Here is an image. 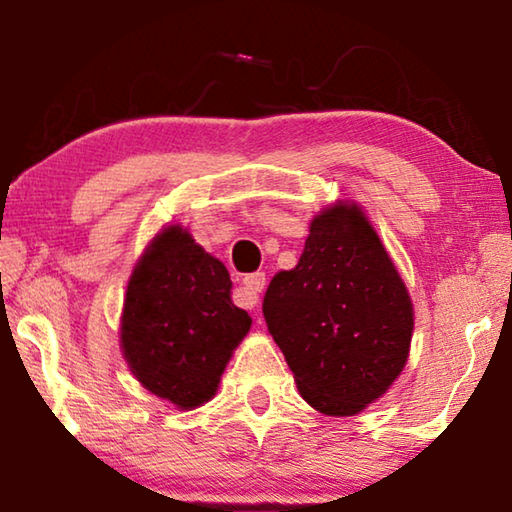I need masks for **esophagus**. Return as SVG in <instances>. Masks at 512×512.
<instances>
[{"mask_svg":"<svg viewBox=\"0 0 512 512\" xmlns=\"http://www.w3.org/2000/svg\"><path fill=\"white\" fill-rule=\"evenodd\" d=\"M266 287V275L264 273H250L244 277V287L237 293L239 305L246 309H255L259 305V293Z\"/></svg>","mask_w":512,"mask_h":512,"instance_id":"34e87169","label":"esophagus"}]
</instances>
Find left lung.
<instances>
[{"label":"left lung","instance_id":"8db88e82","mask_svg":"<svg viewBox=\"0 0 512 512\" xmlns=\"http://www.w3.org/2000/svg\"><path fill=\"white\" fill-rule=\"evenodd\" d=\"M262 309L300 395L325 415L359 413L409 357L411 298L357 205L311 221L298 266L273 277Z\"/></svg>","mask_w":512,"mask_h":512}]
</instances>
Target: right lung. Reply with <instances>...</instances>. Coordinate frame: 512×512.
Masks as SVG:
<instances>
[{"mask_svg":"<svg viewBox=\"0 0 512 512\" xmlns=\"http://www.w3.org/2000/svg\"><path fill=\"white\" fill-rule=\"evenodd\" d=\"M230 273L171 225L146 248L128 282L121 350L153 395L196 409L216 393L250 316L232 302Z\"/></svg>","mask_w":512,"mask_h":512,"instance_id":"add662e5","label":"right lung"}]
</instances>
